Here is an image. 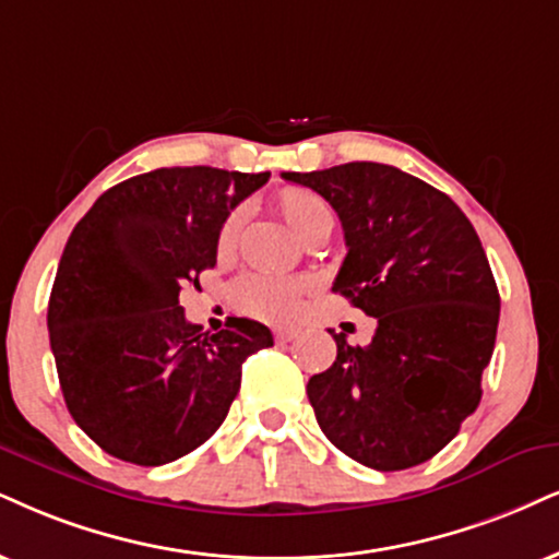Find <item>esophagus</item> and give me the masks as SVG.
<instances>
[{
	"label": "esophagus",
	"instance_id": "1",
	"mask_svg": "<svg viewBox=\"0 0 559 559\" xmlns=\"http://www.w3.org/2000/svg\"><path fill=\"white\" fill-rule=\"evenodd\" d=\"M298 334H300V329H295V326H290V329H277V332H274V340L285 344V342H293Z\"/></svg>",
	"mask_w": 559,
	"mask_h": 559
}]
</instances>
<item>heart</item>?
I'll return each mask as SVG.
<instances>
[{
    "mask_svg": "<svg viewBox=\"0 0 559 559\" xmlns=\"http://www.w3.org/2000/svg\"><path fill=\"white\" fill-rule=\"evenodd\" d=\"M282 223H285L300 240L321 223L323 217H332L326 202L308 189H282L274 199ZM240 227V212H230L225 223L219 225L215 251L219 259H227L236 251ZM311 290V282L302 277H274V274H248L233 290V300L240 311L253 319L285 323L295 319L302 298Z\"/></svg>",
    "mask_w": 559,
    "mask_h": 559,
    "instance_id": "1",
    "label": "heart"
}]
</instances>
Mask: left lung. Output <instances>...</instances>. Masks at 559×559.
<instances>
[{
  "label": "left lung",
  "instance_id": "1",
  "mask_svg": "<svg viewBox=\"0 0 559 559\" xmlns=\"http://www.w3.org/2000/svg\"><path fill=\"white\" fill-rule=\"evenodd\" d=\"M285 181L321 194L342 219L347 257L334 293L378 321L368 347L334 334L336 360L308 381L323 436L378 472L432 459L479 406L500 295L464 212L383 163H344Z\"/></svg>",
  "mask_w": 559,
  "mask_h": 559
}]
</instances>
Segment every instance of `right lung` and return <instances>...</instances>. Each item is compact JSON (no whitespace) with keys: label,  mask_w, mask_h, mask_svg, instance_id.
Here are the masks:
<instances>
[{"label":"right lung","mask_w":559,"mask_h":559,"mask_svg":"<svg viewBox=\"0 0 559 559\" xmlns=\"http://www.w3.org/2000/svg\"><path fill=\"white\" fill-rule=\"evenodd\" d=\"M269 174L157 168L116 183L74 225L48 298V340L69 415L111 456L176 461L215 436L246 357L272 332L189 323L178 298L217 264L219 225Z\"/></svg>","instance_id":"1"}]
</instances>
